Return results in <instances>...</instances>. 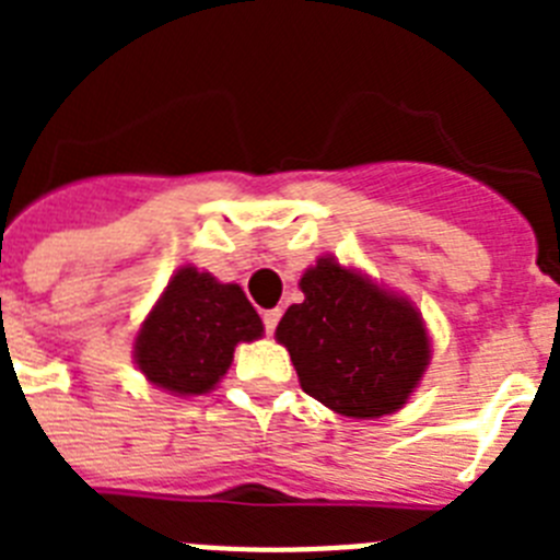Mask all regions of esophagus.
<instances>
[{
	"mask_svg": "<svg viewBox=\"0 0 560 560\" xmlns=\"http://www.w3.org/2000/svg\"><path fill=\"white\" fill-rule=\"evenodd\" d=\"M277 323H280V308L264 311V328H266V334H275Z\"/></svg>",
	"mask_w": 560,
	"mask_h": 560,
	"instance_id": "34e87169",
	"label": "esophagus"
}]
</instances>
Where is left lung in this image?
<instances>
[{
	"label": "left lung",
	"mask_w": 560,
	"mask_h": 560,
	"mask_svg": "<svg viewBox=\"0 0 560 560\" xmlns=\"http://www.w3.org/2000/svg\"><path fill=\"white\" fill-rule=\"evenodd\" d=\"M300 289L305 300L277 325L300 387L348 418H381L404 407L429 364L418 311L330 257L305 271Z\"/></svg>",
	"instance_id": "obj_1"
}]
</instances>
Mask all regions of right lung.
<instances>
[{
	"label": "right lung",
	"mask_w": 560,
	"mask_h": 560,
	"mask_svg": "<svg viewBox=\"0 0 560 560\" xmlns=\"http://www.w3.org/2000/svg\"><path fill=\"white\" fill-rule=\"evenodd\" d=\"M264 334V323L241 285L185 266L173 275L137 336V364L156 387L201 395L230 370L237 341Z\"/></svg>",
	"instance_id": "obj_1"
}]
</instances>
